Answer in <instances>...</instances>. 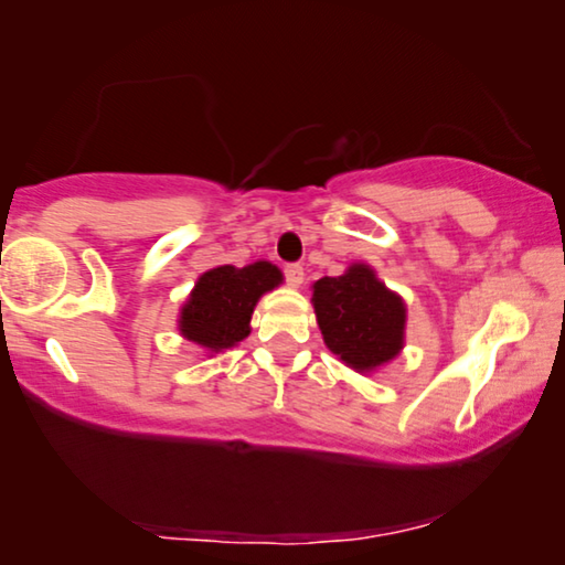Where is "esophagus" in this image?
<instances>
[{
    "mask_svg": "<svg viewBox=\"0 0 565 565\" xmlns=\"http://www.w3.org/2000/svg\"><path fill=\"white\" fill-rule=\"evenodd\" d=\"M303 267L300 265H285V280H288L290 288H300L303 285Z\"/></svg>",
    "mask_w": 565,
    "mask_h": 565,
    "instance_id": "obj_1",
    "label": "esophagus"
}]
</instances>
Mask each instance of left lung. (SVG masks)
I'll use <instances>...</instances> for the list:
<instances>
[{"instance_id": "left-lung-1", "label": "left lung", "mask_w": 565, "mask_h": 565, "mask_svg": "<svg viewBox=\"0 0 565 565\" xmlns=\"http://www.w3.org/2000/svg\"><path fill=\"white\" fill-rule=\"evenodd\" d=\"M313 308L323 342L347 365L367 373L404 347L406 308L367 265L313 285Z\"/></svg>"}]
</instances>
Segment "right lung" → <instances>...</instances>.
Segmentation results:
<instances>
[{
  "label": "right lung",
  "instance_id": "1",
  "mask_svg": "<svg viewBox=\"0 0 565 565\" xmlns=\"http://www.w3.org/2000/svg\"><path fill=\"white\" fill-rule=\"evenodd\" d=\"M280 269L269 262L249 267H215L200 277L182 308L180 329L190 342L218 352L249 337V319L262 292L280 285Z\"/></svg>",
  "mask_w": 565,
  "mask_h": 565
}]
</instances>
